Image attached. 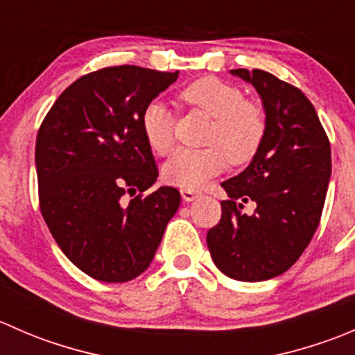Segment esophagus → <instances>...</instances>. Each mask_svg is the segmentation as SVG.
I'll return each instance as SVG.
<instances>
[{
  "label": "esophagus",
  "instance_id": "obj_1",
  "mask_svg": "<svg viewBox=\"0 0 355 355\" xmlns=\"http://www.w3.org/2000/svg\"><path fill=\"white\" fill-rule=\"evenodd\" d=\"M180 194H182V199H184L185 202H191V200L198 199L200 196L198 191H194V189H182Z\"/></svg>",
  "mask_w": 355,
  "mask_h": 355
}]
</instances>
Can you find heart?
Returning a JSON list of instances; mask_svg holds the SVG:
<instances>
[{"instance_id":"heart-1","label":"heart","mask_w":355,"mask_h":355,"mask_svg":"<svg viewBox=\"0 0 355 355\" xmlns=\"http://www.w3.org/2000/svg\"><path fill=\"white\" fill-rule=\"evenodd\" d=\"M185 108L199 110L211 116L202 149H182L163 166V180L184 189H199L220 173L230 159L234 164L249 163L263 146L268 132L266 111L230 82L202 77L178 92ZM142 134L149 148L166 156L175 144V114L164 103L153 101L142 113Z\"/></svg>"}]
</instances>
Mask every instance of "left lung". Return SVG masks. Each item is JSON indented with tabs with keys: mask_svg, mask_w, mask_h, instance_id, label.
I'll return each instance as SVG.
<instances>
[{
	"mask_svg": "<svg viewBox=\"0 0 355 355\" xmlns=\"http://www.w3.org/2000/svg\"><path fill=\"white\" fill-rule=\"evenodd\" d=\"M232 73L259 92L268 132L249 166L221 184L228 199L206 242L221 273L263 282L293 266L320 225L331 175L330 141L295 85L257 68ZM249 200L257 202L252 215L241 211Z\"/></svg>",
	"mask_w": 355,
	"mask_h": 355,
	"instance_id": "obj_1",
	"label": "left lung"
}]
</instances>
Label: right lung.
Masks as SVG:
<instances>
[{
    "instance_id": "right-lung-1",
    "label": "right lung",
    "mask_w": 355,
    "mask_h": 355,
    "mask_svg": "<svg viewBox=\"0 0 355 355\" xmlns=\"http://www.w3.org/2000/svg\"><path fill=\"white\" fill-rule=\"evenodd\" d=\"M178 71L106 67L77 78L35 139L39 207L63 254L89 277L123 284L144 273L180 192L159 187L142 113ZM128 195V205L121 200Z\"/></svg>"
}]
</instances>
